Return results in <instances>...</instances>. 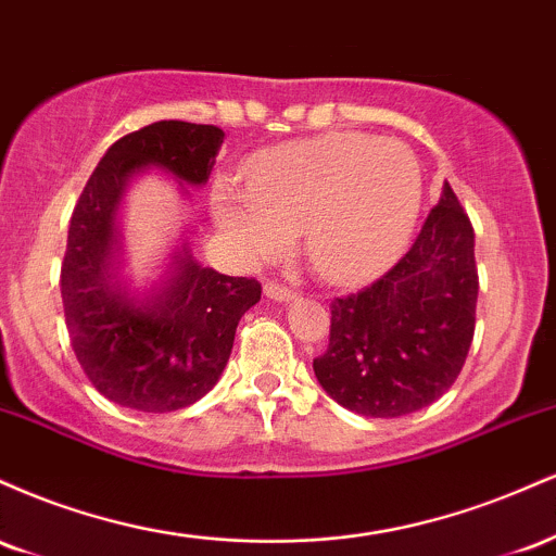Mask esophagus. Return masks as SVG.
I'll use <instances>...</instances> for the list:
<instances>
[{"mask_svg":"<svg viewBox=\"0 0 556 556\" xmlns=\"http://www.w3.org/2000/svg\"><path fill=\"white\" fill-rule=\"evenodd\" d=\"M264 292H266V298L277 300V303H287V300L295 298V292H292L290 287H285V285H279V282H266L264 285Z\"/></svg>","mask_w":556,"mask_h":556,"instance_id":"1","label":"esophagus"}]
</instances>
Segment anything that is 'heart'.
Instances as JSON below:
<instances>
[{"instance_id":"b5f03b06","label":"heart","mask_w":556,"mask_h":556,"mask_svg":"<svg viewBox=\"0 0 556 556\" xmlns=\"http://www.w3.org/2000/svg\"><path fill=\"white\" fill-rule=\"evenodd\" d=\"M420 195L424 177L410 146L327 132L258 154L242 190H216L214 219L251 261L282 256L300 229L318 277L358 285L405 251Z\"/></svg>"}]
</instances>
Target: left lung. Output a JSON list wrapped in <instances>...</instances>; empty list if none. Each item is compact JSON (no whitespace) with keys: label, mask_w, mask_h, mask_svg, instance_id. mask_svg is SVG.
I'll use <instances>...</instances> for the list:
<instances>
[{"label":"left lung","mask_w":556,"mask_h":556,"mask_svg":"<svg viewBox=\"0 0 556 556\" xmlns=\"http://www.w3.org/2000/svg\"><path fill=\"white\" fill-rule=\"evenodd\" d=\"M473 245V225L444 185L405 256L331 300L327 353L314 361L331 400L366 418H400L455 384L476 331Z\"/></svg>","instance_id":"obj_1"}]
</instances>
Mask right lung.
<instances>
[{
	"instance_id": "add662e5",
	"label": "right lung",
	"mask_w": 556,
	"mask_h": 556,
	"mask_svg": "<svg viewBox=\"0 0 556 556\" xmlns=\"http://www.w3.org/2000/svg\"><path fill=\"white\" fill-rule=\"evenodd\" d=\"M225 143L216 125L162 119L127 132L106 151L75 203L60 287L70 344L106 400L143 413L193 405L216 384L232 353L242 314L261 300V282L227 277L190 256L156 298L138 303L112 290L114 212L125 182L162 167L203 185Z\"/></svg>"
}]
</instances>
